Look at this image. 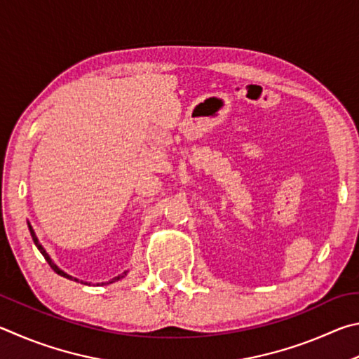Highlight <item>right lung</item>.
Wrapping results in <instances>:
<instances>
[{"mask_svg": "<svg viewBox=\"0 0 359 359\" xmlns=\"http://www.w3.org/2000/svg\"><path fill=\"white\" fill-rule=\"evenodd\" d=\"M28 227H29V231H31V236H33V241H34V244H36V246H37V249H39L41 250V254L43 255V259H46L47 260V263H48V265H50V268H52L53 269V271L56 273V274H60V276H62V278H66V279H71V280H75V282H79V279H75V278H72V276H69V274H66L65 271H62V269H60L58 266H56L55 265V262L52 260V259H50V255L46 252V249H43L42 248V244L39 243V240H37V236H36V233H34V230H33V227H31V225H29V222H28ZM126 273H128V271H124V274H121V276H118V278H115V279H111V280H109V282H107V284H111V282H115V280H118V279H121V278H124V276H126Z\"/></svg>", "mask_w": 359, "mask_h": 359, "instance_id": "1", "label": "right lung"}]
</instances>
